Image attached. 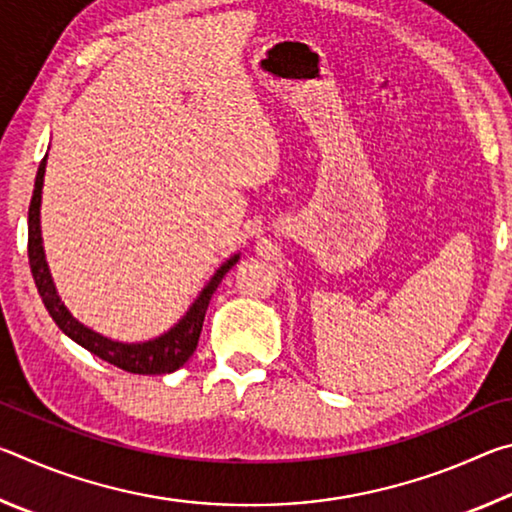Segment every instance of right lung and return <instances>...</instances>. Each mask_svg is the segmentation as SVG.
I'll return each mask as SVG.
<instances>
[{
  "instance_id": "right-lung-1",
  "label": "right lung",
  "mask_w": 512,
  "mask_h": 512,
  "mask_svg": "<svg viewBox=\"0 0 512 512\" xmlns=\"http://www.w3.org/2000/svg\"><path fill=\"white\" fill-rule=\"evenodd\" d=\"M45 169H47V155L42 158L38 173H36V185H33V196L29 205V266L36 280V287L42 302L49 311V316L54 318V323L63 329L74 343H79L92 354H97L99 359L112 363L126 372H135V375H169V372L185 366L187 359L192 357L198 336H201L203 320L207 305H210L212 293L219 287L223 275L230 271L232 266L239 262V253L225 259V262L216 268L210 282L198 291L192 305L178 320L176 325L169 327L167 332L155 336L149 341H137V343H124L108 339L99 332H94L88 325H83L81 320L72 316V311L65 307V302L60 300L54 277L49 273V264L45 257V246H42V230H40V205H42V185H45Z\"/></svg>"
}]
</instances>
